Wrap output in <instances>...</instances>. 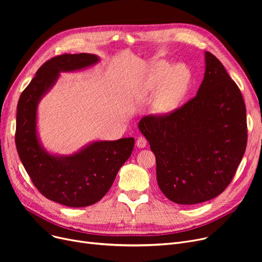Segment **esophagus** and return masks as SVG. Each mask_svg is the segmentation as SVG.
<instances>
[{"label":"esophagus","instance_id":"obj_1","mask_svg":"<svg viewBox=\"0 0 262 262\" xmlns=\"http://www.w3.org/2000/svg\"><path fill=\"white\" fill-rule=\"evenodd\" d=\"M146 144H147V141H146V139L144 138V137H139V138L136 140V145L138 146L139 148L145 147Z\"/></svg>","mask_w":262,"mask_h":262}]
</instances>
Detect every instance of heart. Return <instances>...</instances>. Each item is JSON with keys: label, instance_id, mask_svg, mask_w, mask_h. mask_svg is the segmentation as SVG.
Segmentation results:
<instances>
[{"label": "heart", "instance_id": "obj_1", "mask_svg": "<svg viewBox=\"0 0 262 262\" xmlns=\"http://www.w3.org/2000/svg\"><path fill=\"white\" fill-rule=\"evenodd\" d=\"M190 72L183 66H172L166 61L157 62L150 70L146 87L148 90L158 89L153 104L154 112L158 115L171 113L180 104L188 90Z\"/></svg>", "mask_w": 262, "mask_h": 262}]
</instances>
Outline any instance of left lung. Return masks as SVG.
<instances>
[{
    "label": "left lung",
    "mask_w": 262,
    "mask_h": 262,
    "mask_svg": "<svg viewBox=\"0 0 262 262\" xmlns=\"http://www.w3.org/2000/svg\"><path fill=\"white\" fill-rule=\"evenodd\" d=\"M193 99L166 115H148L139 129L156 157L157 183L170 201L193 205L231 183L247 143L246 109L237 84L210 52Z\"/></svg>",
    "instance_id": "1"
}]
</instances>
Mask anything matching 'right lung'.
Masks as SVG:
<instances>
[{"label": "right lung", "instance_id": "add662e5", "mask_svg": "<svg viewBox=\"0 0 262 262\" xmlns=\"http://www.w3.org/2000/svg\"><path fill=\"white\" fill-rule=\"evenodd\" d=\"M92 54H62L41 66L17 106L15 141L19 157L35 187L47 199L68 207L99 202L112 187L118 171L134 148V138L94 142L78 153L56 157L40 146L36 130L37 105L56 81L59 72L94 64Z\"/></svg>", "mask_w": 262, "mask_h": 262}]
</instances>
